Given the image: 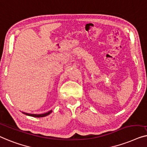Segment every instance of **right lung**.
<instances>
[{
  "label": "right lung",
  "instance_id": "right-lung-1",
  "mask_svg": "<svg viewBox=\"0 0 147 147\" xmlns=\"http://www.w3.org/2000/svg\"><path fill=\"white\" fill-rule=\"evenodd\" d=\"M23 114L26 115H28V116H30V117H46V116L50 115L51 113H52V111H49V112H47L46 113H44V114H40V115H36V114H29V113H24V112H22Z\"/></svg>",
  "mask_w": 147,
  "mask_h": 147
}]
</instances>
